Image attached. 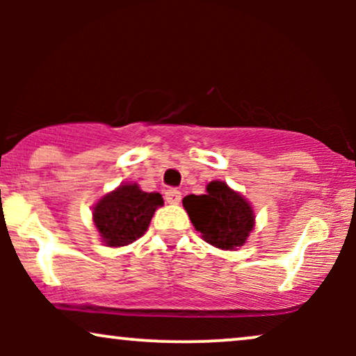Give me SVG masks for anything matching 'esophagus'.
I'll return each mask as SVG.
<instances>
[{
  "label": "esophagus",
  "mask_w": 356,
  "mask_h": 356,
  "mask_svg": "<svg viewBox=\"0 0 356 356\" xmlns=\"http://www.w3.org/2000/svg\"><path fill=\"white\" fill-rule=\"evenodd\" d=\"M182 199V194L181 191H177L175 187H169V189L165 191V201L169 204H179Z\"/></svg>",
  "instance_id": "esophagus-1"
}]
</instances>
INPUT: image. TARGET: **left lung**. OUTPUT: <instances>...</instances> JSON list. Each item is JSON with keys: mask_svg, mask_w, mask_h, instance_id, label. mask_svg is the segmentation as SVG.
<instances>
[{"mask_svg": "<svg viewBox=\"0 0 356 356\" xmlns=\"http://www.w3.org/2000/svg\"><path fill=\"white\" fill-rule=\"evenodd\" d=\"M184 207L206 243L220 249H234L246 243L254 226V214L243 195L214 181L202 195H186Z\"/></svg>", "mask_w": 356, "mask_h": 356, "instance_id": "obj_1", "label": "left lung"}]
</instances>
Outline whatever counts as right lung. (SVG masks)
<instances>
[{"mask_svg":"<svg viewBox=\"0 0 356 356\" xmlns=\"http://www.w3.org/2000/svg\"><path fill=\"white\" fill-rule=\"evenodd\" d=\"M162 204L159 192H144L137 184H125L97 202L93 222L107 246H127L144 234Z\"/></svg>","mask_w":356,"mask_h":356,"instance_id":"add662e5","label":"right lung"}]
</instances>
